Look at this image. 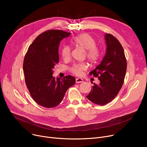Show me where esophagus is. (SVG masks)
<instances>
[{"instance_id":"1","label":"esophagus","mask_w":147,"mask_h":147,"mask_svg":"<svg viewBox=\"0 0 147 147\" xmlns=\"http://www.w3.org/2000/svg\"><path fill=\"white\" fill-rule=\"evenodd\" d=\"M76 83H82V82H83V79H81V78H77V79H76Z\"/></svg>"}]
</instances>
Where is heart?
Returning a JSON list of instances; mask_svg holds the SVG:
<instances>
[{"label":"heart","instance_id":"1","mask_svg":"<svg viewBox=\"0 0 147 147\" xmlns=\"http://www.w3.org/2000/svg\"><path fill=\"white\" fill-rule=\"evenodd\" d=\"M72 43L86 50V55L88 60L92 64H96L100 57V51L96 46L95 38L88 33H83L76 36ZM61 57L64 60H68L71 56V48L68 45H65L61 51ZM88 68L85 63L74 64L70 68V71L76 76L82 75L83 72Z\"/></svg>","mask_w":147,"mask_h":147}]
</instances>
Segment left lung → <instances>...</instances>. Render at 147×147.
I'll use <instances>...</instances> for the list:
<instances>
[{"mask_svg": "<svg viewBox=\"0 0 147 147\" xmlns=\"http://www.w3.org/2000/svg\"><path fill=\"white\" fill-rule=\"evenodd\" d=\"M106 53L102 61L89 74L98 78L86 98L92 103L104 105L117 96L124 82L127 62L119 41L110 34H105Z\"/></svg>", "mask_w": 147, "mask_h": 147, "instance_id": "1", "label": "left lung"}]
</instances>
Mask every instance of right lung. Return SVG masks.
Segmentation results:
<instances>
[{
	"label": "right lung",
	"instance_id": "1",
	"mask_svg": "<svg viewBox=\"0 0 147 147\" xmlns=\"http://www.w3.org/2000/svg\"><path fill=\"white\" fill-rule=\"evenodd\" d=\"M70 34L59 30L46 31L35 38L25 55L23 70L26 86L34 101L42 107H57L76 83L70 75L63 79L52 76L54 66L59 62L60 42Z\"/></svg>",
	"mask_w": 147,
	"mask_h": 147
}]
</instances>
